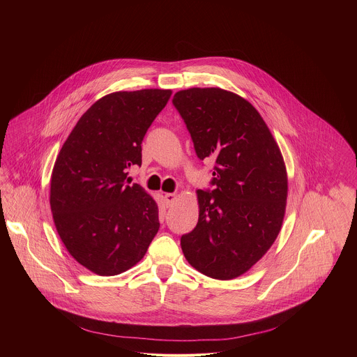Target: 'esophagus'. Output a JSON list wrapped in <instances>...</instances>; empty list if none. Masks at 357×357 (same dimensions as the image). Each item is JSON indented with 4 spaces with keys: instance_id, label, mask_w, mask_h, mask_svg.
<instances>
[{
    "instance_id": "1",
    "label": "esophagus",
    "mask_w": 357,
    "mask_h": 357,
    "mask_svg": "<svg viewBox=\"0 0 357 357\" xmlns=\"http://www.w3.org/2000/svg\"><path fill=\"white\" fill-rule=\"evenodd\" d=\"M176 201V194H166L165 195V202L167 206H172Z\"/></svg>"
}]
</instances>
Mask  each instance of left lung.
I'll return each instance as SVG.
<instances>
[{"instance_id": "obj_1", "label": "left lung", "mask_w": 357, "mask_h": 357, "mask_svg": "<svg viewBox=\"0 0 357 357\" xmlns=\"http://www.w3.org/2000/svg\"><path fill=\"white\" fill-rule=\"evenodd\" d=\"M172 102L198 158L214 159L213 188L198 190L199 218L181 236L183 253L208 278H238L280 231L287 199L283 156L258 111L232 92L191 88Z\"/></svg>"}]
</instances>
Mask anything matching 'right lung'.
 <instances>
[{
    "label": "right lung",
    "instance_id": "obj_1",
    "mask_svg": "<svg viewBox=\"0 0 357 357\" xmlns=\"http://www.w3.org/2000/svg\"><path fill=\"white\" fill-rule=\"evenodd\" d=\"M172 91L115 92L77 122L54 162L51 210L68 253L112 276L136 265L159 229L158 204L128 169L142 166V143Z\"/></svg>",
    "mask_w": 357,
    "mask_h": 357
}]
</instances>
